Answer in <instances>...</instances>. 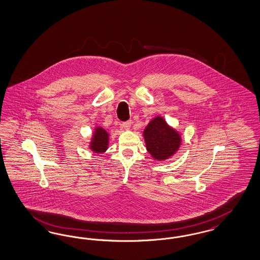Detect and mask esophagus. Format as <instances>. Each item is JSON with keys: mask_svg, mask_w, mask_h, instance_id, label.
Here are the masks:
<instances>
[{"mask_svg": "<svg viewBox=\"0 0 260 260\" xmlns=\"http://www.w3.org/2000/svg\"><path fill=\"white\" fill-rule=\"evenodd\" d=\"M131 125H132V122L131 121H126V122L122 123V126L125 127V129H128L131 127Z\"/></svg>", "mask_w": 260, "mask_h": 260, "instance_id": "esophagus-1", "label": "esophagus"}]
</instances>
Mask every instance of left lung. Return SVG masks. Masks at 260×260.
I'll return each mask as SVG.
<instances>
[{"label":"left lung","instance_id":"left-lung-1","mask_svg":"<svg viewBox=\"0 0 260 260\" xmlns=\"http://www.w3.org/2000/svg\"><path fill=\"white\" fill-rule=\"evenodd\" d=\"M144 139L148 152L159 160L172 156L181 144L179 134L167 125L161 117H156L147 125Z\"/></svg>","mask_w":260,"mask_h":260}]
</instances>
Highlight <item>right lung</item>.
Wrapping results in <instances>:
<instances>
[{"mask_svg": "<svg viewBox=\"0 0 260 260\" xmlns=\"http://www.w3.org/2000/svg\"><path fill=\"white\" fill-rule=\"evenodd\" d=\"M108 145V134L103 127H96L91 142V149L95 153H104Z\"/></svg>", "mask_w": 260, "mask_h": 260, "instance_id": "add662e5", "label": "right lung"}]
</instances>
